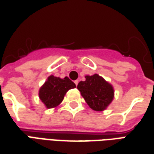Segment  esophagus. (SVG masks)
<instances>
[{
	"mask_svg": "<svg viewBox=\"0 0 154 154\" xmlns=\"http://www.w3.org/2000/svg\"><path fill=\"white\" fill-rule=\"evenodd\" d=\"M74 82H75V84H76V86H77V84H78V81H77V80L74 81Z\"/></svg>",
	"mask_w": 154,
	"mask_h": 154,
	"instance_id": "1",
	"label": "esophagus"
}]
</instances>
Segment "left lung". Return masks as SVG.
Listing matches in <instances>:
<instances>
[{"label":"left lung","instance_id":"8db88e82","mask_svg":"<svg viewBox=\"0 0 154 154\" xmlns=\"http://www.w3.org/2000/svg\"><path fill=\"white\" fill-rule=\"evenodd\" d=\"M85 77L86 80L84 82L81 81L77 87L81 95L93 110L103 111L106 109L114 96L112 85L97 74Z\"/></svg>","mask_w":154,"mask_h":154}]
</instances>
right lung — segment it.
Returning a JSON list of instances; mask_svg holds the SVG:
<instances>
[{
    "label": "right lung",
    "mask_w": 154,
    "mask_h": 154,
    "mask_svg": "<svg viewBox=\"0 0 154 154\" xmlns=\"http://www.w3.org/2000/svg\"><path fill=\"white\" fill-rule=\"evenodd\" d=\"M75 88V83L67 77L62 79L51 75L40 89L39 97L47 108H52L62 103L68 90Z\"/></svg>",
    "instance_id": "add662e5"
}]
</instances>
